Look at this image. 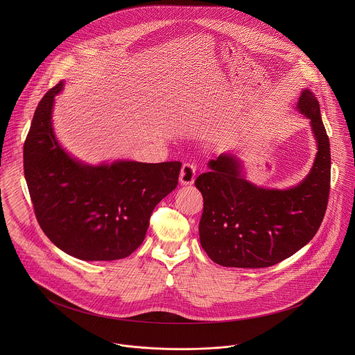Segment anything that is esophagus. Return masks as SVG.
I'll return each instance as SVG.
<instances>
[{
    "label": "esophagus",
    "mask_w": 355,
    "mask_h": 355,
    "mask_svg": "<svg viewBox=\"0 0 355 355\" xmlns=\"http://www.w3.org/2000/svg\"><path fill=\"white\" fill-rule=\"evenodd\" d=\"M196 175H197V166L194 164L190 162H184L180 171V184L187 186V184H193L196 180Z\"/></svg>",
    "instance_id": "1"
}]
</instances>
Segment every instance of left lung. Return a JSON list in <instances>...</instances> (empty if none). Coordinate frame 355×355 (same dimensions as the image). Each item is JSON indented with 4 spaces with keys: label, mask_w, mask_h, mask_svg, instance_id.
Listing matches in <instances>:
<instances>
[{
    "label": "left lung",
    "mask_w": 355,
    "mask_h": 355,
    "mask_svg": "<svg viewBox=\"0 0 355 355\" xmlns=\"http://www.w3.org/2000/svg\"><path fill=\"white\" fill-rule=\"evenodd\" d=\"M297 109L310 121L317 153L304 180L266 189L245 179L242 161L221 153L196 179L203 197L201 246L223 266L266 268L306 246L318 231L329 197L331 149L315 96L304 89Z\"/></svg>",
    "instance_id": "1"
}]
</instances>
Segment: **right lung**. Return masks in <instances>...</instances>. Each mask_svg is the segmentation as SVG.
<instances>
[{
  "label": "right lung",
  "instance_id": "add662e5",
  "mask_svg": "<svg viewBox=\"0 0 355 355\" xmlns=\"http://www.w3.org/2000/svg\"><path fill=\"white\" fill-rule=\"evenodd\" d=\"M62 86L38 103L24 142V176L37 220L60 250L78 259L125 258L142 245L155 205L176 189L182 164L76 159L53 130L54 98Z\"/></svg>",
  "mask_w": 355,
  "mask_h": 355
}]
</instances>
